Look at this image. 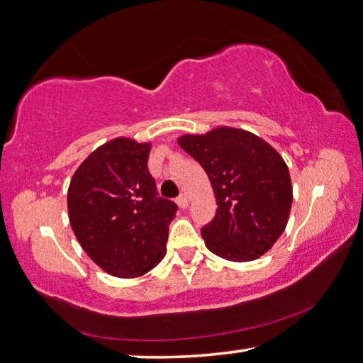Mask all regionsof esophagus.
<instances>
[{
    "mask_svg": "<svg viewBox=\"0 0 363 363\" xmlns=\"http://www.w3.org/2000/svg\"><path fill=\"white\" fill-rule=\"evenodd\" d=\"M177 204H178V207H180V208H186L188 207V198H186V196L185 194H182V196H178V198H177Z\"/></svg>",
    "mask_w": 363,
    "mask_h": 363,
    "instance_id": "34e87169",
    "label": "esophagus"
}]
</instances>
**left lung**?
Masks as SVG:
<instances>
[{
  "label": "left lung",
  "instance_id": "1",
  "mask_svg": "<svg viewBox=\"0 0 363 363\" xmlns=\"http://www.w3.org/2000/svg\"><path fill=\"white\" fill-rule=\"evenodd\" d=\"M178 145L202 165L217 199V213L201 230L207 249L238 263L268 252L287 226L294 199L282 156L234 127L183 135Z\"/></svg>",
  "mask_w": 363,
  "mask_h": 363
}]
</instances>
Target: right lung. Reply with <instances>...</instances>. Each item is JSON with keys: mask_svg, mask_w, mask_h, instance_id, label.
<instances>
[{"mask_svg": "<svg viewBox=\"0 0 363 363\" xmlns=\"http://www.w3.org/2000/svg\"><path fill=\"white\" fill-rule=\"evenodd\" d=\"M151 145L114 138L99 146L69 182V225L92 262L114 277H138L165 255L177 204L157 196Z\"/></svg>", "mask_w": 363, "mask_h": 363, "instance_id": "obj_1", "label": "right lung"}]
</instances>
